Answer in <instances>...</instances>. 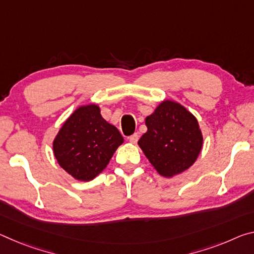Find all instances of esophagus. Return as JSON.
I'll return each instance as SVG.
<instances>
[{
	"mask_svg": "<svg viewBox=\"0 0 254 254\" xmlns=\"http://www.w3.org/2000/svg\"><path fill=\"white\" fill-rule=\"evenodd\" d=\"M138 140H139L138 133H134V134L128 136V141H130L131 143H136V142H138Z\"/></svg>",
	"mask_w": 254,
	"mask_h": 254,
	"instance_id": "obj_1",
	"label": "esophagus"
}]
</instances>
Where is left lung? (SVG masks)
<instances>
[{"label":"left lung","instance_id":"8db88e82","mask_svg":"<svg viewBox=\"0 0 254 254\" xmlns=\"http://www.w3.org/2000/svg\"><path fill=\"white\" fill-rule=\"evenodd\" d=\"M146 126L138 144L160 175L173 178L194 164L203 138L198 121L184 106L164 100L147 116Z\"/></svg>","mask_w":254,"mask_h":254}]
</instances>
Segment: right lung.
Wrapping results in <instances>:
<instances>
[{"label":"right lung","instance_id":"add662e5","mask_svg":"<svg viewBox=\"0 0 254 254\" xmlns=\"http://www.w3.org/2000/svg\"><path fill=\"white\" fill-rule=\"evenodd\" d=\"M124 139L103 119L98 105L80 106L72 113L53 141L54 156L64 171L79 181L94 180Z\"/></svg>","mask_w":254,"mask_h":254}]
</instances>
